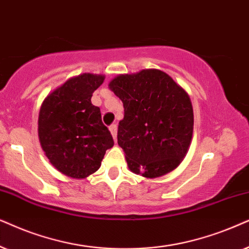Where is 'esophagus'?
Wrapping results in <instances>:
<instances>
[{
  "mask_svg": "<svg viewBox=\"0 0 249 249\" xmlns=\"http://www.w3.org/2000/svg\"><path fill=\"white\" fill-rule=\"evenodd\" d=\"M109 131H110L112 138H114V140L116 141V139H117V125L116 124L110 125V126H109Z\"/></svg>",
  "mask_w": 249,
  "mask_h": 249,
  "instance_id": "34e87169",
  "label": "esophagus"
}]
</instances>
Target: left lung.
Masks as SVG:
<instances>
[{"label":"left lung","instance_id":"1","mask_svg":"<svg viewBox=\"0 0 249 249\" xmlns=\"http://www.w3.org/2000/svg\"><path fill=\"white\" fill-rule=\"evenodd\" d=\"M109 88L124 105L117 140L128 168L150 178L177 168L194 131V110L187 92L157 69L119 75Z\"/></svg>","mask_w":249,"mask_h":249}]
</instances>
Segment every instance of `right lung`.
Segmentation results:
<instances>
[{"label":"right lung","instance_id":"obj_1","mask_svg":"<svg viewBox=\"0 0 249 249\" xmlns=\"http://www.w3.org/2000/svg\"><path fill=\"white\" fill-rule=\"evenodd\" d=\"M105 76L83 74L68 79L43 101L38 116L39 142L50 163L74 178L99 170L106 150L114 145L100 108L91 104Z\"/></svg>","mask_w":249,"mask_h":249}]
</instances>
